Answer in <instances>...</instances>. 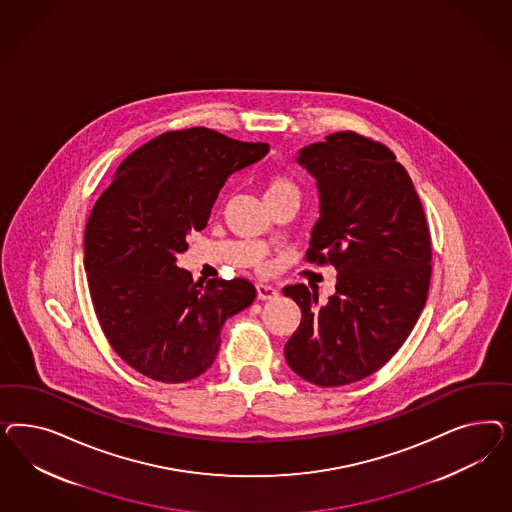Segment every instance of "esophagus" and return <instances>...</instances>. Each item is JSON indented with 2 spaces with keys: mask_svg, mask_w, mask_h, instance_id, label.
Listing matches in <instances>:
<instances>
[{
  "mask_svg": "<svg viewBox=\"0 0 512 512\" xmlns=\"http://www.w3.org/2000/svg\"><path fill=\"white\" fill-rule=\"evenodd\" d=\"M257 296H259V300H276L279 293L276 287H272L268 283H259L257 285Z\"/></svg>",
  "mask_w": 512,
  "mask_h": 512,
  "instance_id": "1",
  "label": "esophagus"
}]
</instances>
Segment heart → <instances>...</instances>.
Segmentation results:
<instances>
[{
    "label": "heart",
    "instance_id": "b5f03b06",
    "mask_svg": "<svg viewBox=\"0 0 512 512\" xmlns=\"http://www.w3.org/2000/svg\"><path fill=\"white\" fill-rule=\"evenodd\" d=\"M287 193H295V195H298V187H296L291 180L283 178V176H274V178H270L268 184H266L264 199H266V197H276V195H287Z\"/></svg>",
    "mask_w": 512,
    "mask_h": 512
}]
</instances>
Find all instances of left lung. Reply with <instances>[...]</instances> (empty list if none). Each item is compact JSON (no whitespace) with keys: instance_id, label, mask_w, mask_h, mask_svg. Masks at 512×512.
Here are the masks:
<instances>
[{"instance_id":"left-lung-1","label":"left lung","mask_w":512,"mask_h":512,"mask_svg":"<svg viewBox=\"0 0 512 512\" xmlns=\"http://www.w3.org/2000/svg\"><path fill=\"white\" fill-rule=\"evenodd\" d=\"M296 163L319 191L306 257L332 264L338 278L326 304L304 283L283 289L302 310L285 360L313 385L341 387L385 366L411 334L430 287V231L387 146L341 131L304 146Z\"/></svg>"}]
</instances>
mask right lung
I'll return each instance as SVG.
<instances>
[{
	"label": "right lung",
	"mask_w": 512,
	"mask_h": 512,
	"mask_svg": "<svg viewBox=\"0 0 512 512\" xmlns=\"http://www.w3.org/2000/svg\"><path fill=\"white\" fill-rule=\"evenodd\" d=\"M266 142L214 129L163 133L127 155L95 202L84 234L93 308L112 349L137 372L184 383L206 372L229 317L255 300L248 279L206 285L176 266L229 176L259 163Z\"/></svg>",
	"instance_id": "1"
}]
</instances>
